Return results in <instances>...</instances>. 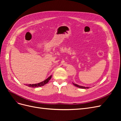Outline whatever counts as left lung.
Returning <instances> with one entry per match:
<instances>
[{
    "label": "left lung",
    "instance_id": "left-lung-1",
    "mask_svg": "<svg viewBox=\"0 0 121 121\" xmlns=\"http://www.w3.org/2000/svg\"><path fill=\"white\" fill-rule=\"evenodd\" d=\"M73 84H74V85L75 86L77 87H79V88H82V89H86V88L87 89V88H89V87H85V86H80V85H77V84H75V83H73Z\"/></svg>",
    "mask_w": 121,
    "mask_h": 121
}]
</instances>
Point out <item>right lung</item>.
<instances>
[{"label":"right lung","instance_id":"right-lung-1","mask_svg":"<svg viewBox=\"0 0 121 121\" xmlns=\"http://www.w3.org/2000/svg\"><path fill=\"white\" fill-rule=\"evenodd\" d=\"M52 75H51L50 76H49V77L46 79V80H45L44 81H43L41 82L40 83H37V84H26V85L28 86V87H41V86H44L45 85V84H47V83H48L49 82V80H50V79L52 78Z\"/></svg>","mask_w":121,"mask_h":121}]
</instances>
